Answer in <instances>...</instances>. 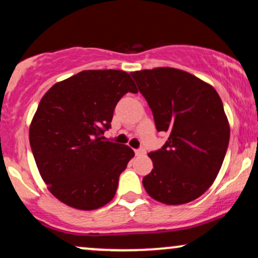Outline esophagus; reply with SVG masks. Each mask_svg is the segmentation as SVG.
Listing matches in <instances>:
<instances>
[{
  "label": "esophagus",
  "mask_w": 258,
  "mask_h": 258,
  "mask_svg": "<svg viewBox=\"0 0 258 258\" xmlns=\"http://www.w3.org/2000/svg\"><path fill=\"white\" fill-rule=\"evenodd\" d=\"M136 155H138V156H141V155H146V153H147V150L144 149V148H141V149H137L136 150Z\"/></svg>",
  "instance_id": "34e87169"
}]
</instances>
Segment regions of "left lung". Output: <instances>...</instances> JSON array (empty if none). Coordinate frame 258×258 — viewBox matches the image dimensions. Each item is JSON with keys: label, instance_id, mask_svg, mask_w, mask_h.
Segmentation results:
<instances>
[{"label": "left lung", "instance_id": "obj_1", "mask_svg": "<svg viewBox=\"0 0 258 258\" xmlns=\"http://www.w3.org/2000/svg\"><path fill=\"white\" fill-rule=\"evenodd\" d=\"M153 111L159 132L168 138L148 154L154 168L143 178L159 203L182 205L201 197L220 172L230 128L218 93L207 82L174 68L131 73Z\"/></svg>", "mask_w": 258, "mask_h": 258}]
</instances>
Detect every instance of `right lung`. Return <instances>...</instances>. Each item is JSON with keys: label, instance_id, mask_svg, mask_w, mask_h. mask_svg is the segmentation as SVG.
Segmentation results:
<instances>
[{"label": "right lung", "instance_id": "obj_1", "mask_svg": "<svg viewBox=\"0 0 258 258\" xmlns=\"http://www.w3.org/2000/svg\"><path fill=\"white\" fill-rule=\"evenodd\" d=\"M127 92L138 90L126 72L84 70L53 85L41 99L29 128L30 147L47 188L65 205L91 211L116 193L135 153L103 141V135Z\"/></svg>", "mask_w": 258, "mask_h": 258}]
</instances>
